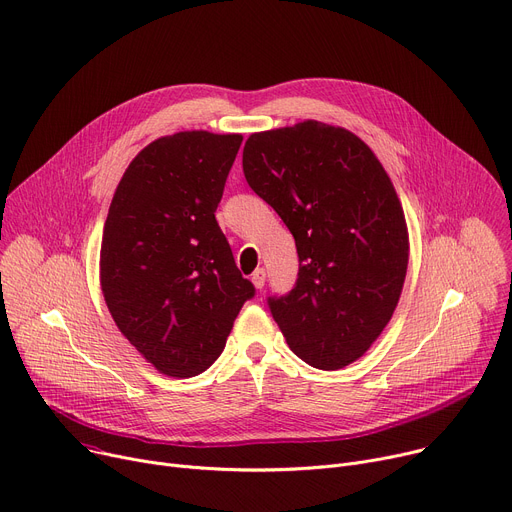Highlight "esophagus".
Here are the masks:
<instances>
[{
    "mask_svg": "<svg viewBox=\"0 0 512 512\" xmlns=\"http://www.w3.org/2000/svg\"><path fill=\"white\" fill-rule=\"evenodd\" d=\"M251 282H253V286H255L257 290H261V288L265 286V269H263V267H259V269L253 271Z\"/></svg>",
    "mask_w": 512,
    "mask_h": 512,
    "instance_id": "esophagus-1",
    "label": "esophagus"
}]
</instances>
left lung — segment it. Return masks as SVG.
Wrapping results in <instances>:
<instances>
[{
	"instance_id": "8db88e82",
	"label": "left lung",
	"mask_w": 512,
	"mask_h": 512,
	"mask_svg": "<svg viewBox=\"0 0 512 512\" xmlns=\"http://www.w3.org/2000/svg\"><path fill=\"white\" fill-rule=\"evenodd\" d=\"M243 171L296 241L294 290L267 298L290 349L318 369L357 361L390 322L408 267L388 173L359 136L318 120L251 134Z\"/></svg>"
}]
</instances>
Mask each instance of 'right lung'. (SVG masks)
Here are the masks:
<instances>
[{"mask_svg":"<svg viewBox=\"0 0 512 512\" xmlns=\"http://www.w3.org/2000/svg\"><path fill=\"white\" fill-rule=\"evenodd\" d=\"M241 143L208 130L157 138L132 159L108 210L104 300L130 345L171 378L206 371L255 296L214 216Z\"/></svg>","mask_w":512,"mask_h":512,"instance_id":"1","label":"right lung"}]
</instances>
